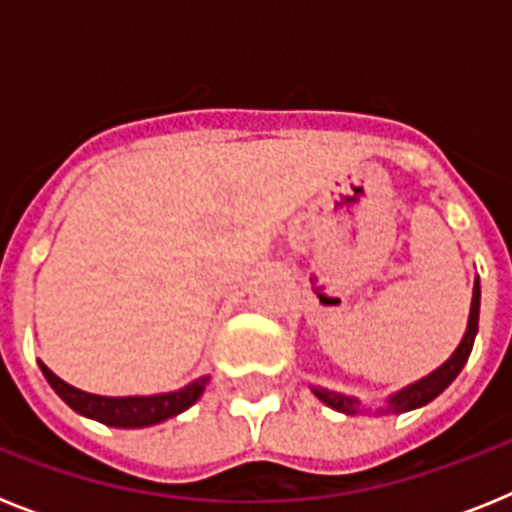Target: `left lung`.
Masks as SVG:
<instances>
[{
    "label": "left lung",
    "instance_id": "8db88e82",
    "mask_svg": "<svg viewBox=\"0 0 512 512\" xmlns=\"http://www.w3.org/2000/svg\"><path fill=\"white\" fill-rule=\"evenodd\" d=\"M477 325H479V282L474 284L472 312H469L467 336H464V341L459 343V348L454 351V356H451V359L446 361L443 366H438L433 374H428V377H423L420 382L410 384V387H405L402 392L392 395L390 400H387V405H384L379 413L382 415L408 413V410L423 408V405H428L431 400H436V397L441 395V392L446 390V387H449L456 377H459V372L464 369V364H467L469 354H472L474 336H477ZM312 392H315V395H318L325 405H330L333 410H338V413L356 415L361 410L359 402L351 400V397L336 395V392H328V390H312Z\"/></svg>",
    "mask_w": 512,
    "mask_h": 512
}]
</instances>
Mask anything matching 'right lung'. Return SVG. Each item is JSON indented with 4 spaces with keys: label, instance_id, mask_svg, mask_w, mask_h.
I'll return each instance as SVG.
<instances>
[{
    "label": "right lung",
    "instance_id": "add662e5",
    "mask_svg": "<svg viewBox=\"0 0 512 512\" xmlns=\"http://www.w3.org/2000/svg\"><path fill=\"white\" fill-rule=\"evenodd\" d=\"M40 372L45 374L48 384H51L53 390H56V395L61 397L69 408H74L79 415L99 420V423L104 425H115V428H146V425H156L166 418H174V415L192 408L207 387V377H202L197 379V382L187 384L184 390L169 392V395L99 397L66 384L61 377H56L43 361H40Z\"/></svg>",
    "mask_w": 512,
    "mask_h": 512
}]
</instances>
